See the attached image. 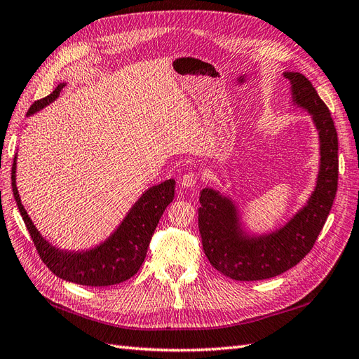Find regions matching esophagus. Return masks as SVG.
<instances>
[{
  "instance_id": "esophagus-1",
  "label": "esophagus",
  "mask_w": 359,
  "mask_h": 359,
  "mask_svg": "<svg viewBox=\"0 0 359 359\" xmlns=\"http://www.w3.org/2000/svg\"><path fill=\"white\" fill-rule=\"evenodd\" d=\"M198 178H199V173L194 172V170H190L187 173H184L182 178H181V186L184 189H190V187L194 186V184H196Z\"/></svg>"
}]
</instances>
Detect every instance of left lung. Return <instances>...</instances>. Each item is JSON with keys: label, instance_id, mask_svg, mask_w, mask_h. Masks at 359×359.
<instances>
[{"label": "left lung", "instance_id": "8db88e82", "mask_svg": "<svg viewBox=\"0 0 359 359\" xmlns=\"http://www.w3.org/2000/svg\"><path fill=\"white\" fill-rule=\"evenodd\" d=\"M292 83L295 103L307 109L319 130L320 172L307 206L280 231L245 238L235 206L219 191L203 189L199 202V232L203 252L220 274L240 281L265 280L283 274L299 264L316 243L328 219L339 184V137L331 112L301 73H285Z\"/></svg>", "mask_w": 359, "mask_h": 359}]
</instances>
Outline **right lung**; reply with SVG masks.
<instances>
[{"instance_id": "1", "label": "right lung", "mask_w": 359, "mask_h": 359, "mask_svg": "<svg viewBox=\"0 0 359 359\" xmlns=\"http://www.w3.org/2000/svg\"><path fill=\"white\" fill-rule=\"evenodd\" d=\"M64 83L58 85L49 95L31 104L27 115L52 103L60 95ZM16 157L12 168V189L18 208L40 259L57 277L83 286H111L123 283L133 277L142 266L147 250L163 211L173 201L175 181L168 180L147 190L132 211L118 227L116 232L97 248L85 253H64L43 240L32 224L24 205L20 203L15 181Z\"/></svg>"}]
</instances>
